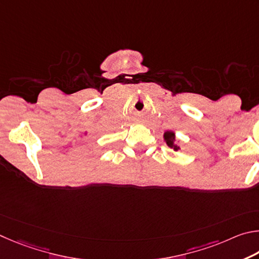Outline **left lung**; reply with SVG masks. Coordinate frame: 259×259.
I'll return each instance as SVG.
<instances>
[{
  "label": "left lung",
  "mask_w": 259,
  "mask_h": 259,
  "mask_svg": "<svg viewBox=\"0 0 259 259\" xmlns=\"http://www.w3.org/2000/svg\"><path fill=\"white\" fill-rule=\"evenodd\" d=\"M164 140H165V142L167 143V146L173 149V150L178 151L181 149L178 146V143H176L175 132H173V131H166V132L164 133Z\"/></svg>",
  "instance_id": "8db88e82"
}]
</instances>
